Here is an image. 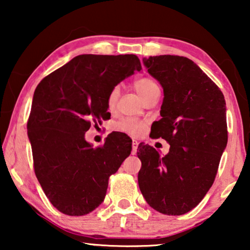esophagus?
<instances>
[{"instance_id": "esophagus-1", "label": "esophagus", "mask_w": 250, "mask_h": 250, "mask_svg": "<svg viewBox=\"0 0 250 250\" xmlns=\"http://www.w3.org/2000/svg\"><path fill=\"white\" fill-rule=\"evenodd\" d=\"M138 146H139V142L136 141V140H133V141H132V153H133V155H135V153H136V150H138Z\"/></svg>"}]
</instances>
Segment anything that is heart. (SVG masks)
Wrapping results in <instances>:
<instances>
[{"label":"heart","mask_w":250,"mask_h":250,"mask_svg":"<svg viewBox=\"0 0 250 250\" xmlns=\"http://www.w3.org/2000/svg\"><path fill=\"white\" fill-rule=\"evenodd\" d=\"M133 87H134V90L138 92V94L141 97L142 100H145V99L148 98L152 92H155L156 90H159L158 84H157L152 78H149V77H142V78H138V80H135L134 83H133ZM117 99H118V88L115 87L110 91V93H109L108 99H107L108 108L110 109V110L115 108ZM115 128L117 129V131L127 133V134L138 135L143 131V128H145V124L135 118H123L122 121H119L117 124H116Z\"/></svg>","instance_id":"b5f03b06"}]
</instances>
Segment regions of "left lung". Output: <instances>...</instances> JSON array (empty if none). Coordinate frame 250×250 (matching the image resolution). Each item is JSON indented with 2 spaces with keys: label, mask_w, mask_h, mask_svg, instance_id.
<instances>
[{
  "label": "left lung",
  "mask_w": 250,
  "mask_h": 250,
  "mask_svg": "<svg viewBox=\"0 0 250 250\" xmlns=\"http://www.w3.org/2000/svg\"><path fill=\"white\" fill-rule=\"evenodd\" d=\"M164 90L162 118L152 138L165 139V156L139 145L138 181L146 203L165 215H183L206 196L228 143L227 108L220 88L192 60L179 56L143 58Z\"/></svg>",
  "instance_id": "1"
}]
</instances>
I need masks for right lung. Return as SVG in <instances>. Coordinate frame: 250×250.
<instances>
[{
	"label": "right lung",
	"mask_w": 250,
	"mask_h": 250,
	"mask_svg": "<svg viewBox=\"0 0 250 250\" xmlns=\"http://www.w3.org/2000/svg\"><path fill=\"white\" fill-rule=\"evenodd\" d=\"M141 69L135 54H81L37 85L27 123L34 169L61 213L94 210L104 199L109 176L131 153L132 140L124 134L111 133L93 148L85 132L108 116L112 88Z\"/></svg>",
	"instance_id": "add662e5"
}]
</instances>
